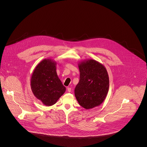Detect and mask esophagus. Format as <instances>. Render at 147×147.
<instances>
[{"label": "esophagus", "instance_id": "1", "mask_svg": "<svg viewBox=\"0 0 147 147\" xmlns=\"http://www.w3.org/2000/svg\"><path fill=\"white\" fill-rule=\"evenodd\" d=\"M67 90H68V92H70L71 91V88H69V87H68V88H67Z\"/></svg>", "mask_w": 147, "mask_h": 147}]
</instances>
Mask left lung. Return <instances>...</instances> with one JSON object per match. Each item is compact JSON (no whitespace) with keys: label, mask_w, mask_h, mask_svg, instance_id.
Returning a JSON list of instances; mask_svg holds the SVG:
<instances>
[{"label":"left lung","mask_w":147,"mask_h":147,"mask_svg":"<svg viewBox=\"0 0 147 147\" xmlns=\"http://www.w3.org/2000/svg\"><path fill=\"white\" fill-rule=\"evenodd\" d=\"M80 80L75 89L76 98L85 109L101 105L109 88V78L105 66L90 59L78 63Z\"/></svg>","instance_id":"8db88e82"}]
</instances>
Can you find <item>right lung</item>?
<instances>
[{"mask_svg":"<svg viewBox=\"0 0 147 147\" xmlns=\"http://www.w3.org/2000/svg\"><path fill=\"white\" fill-rule=\"evenodd\" d=\"M56 69L55 61L45 59L37 65L30 79V87L34 96L47 106L54 105L66 90Z\"/></svg>","mask_w":147,"mask_h":147,"instance_id":"obj_1","label":"right lung"}]
</instances>
